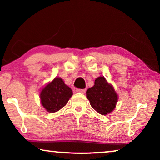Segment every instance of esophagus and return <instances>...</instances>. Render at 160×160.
I'll use <instances>...</instances> for the list:
<instances>
[{
	"mask_svg": "<svg viewBox=\"0 0 160 160\" xmlns=\"http://www.w3.org/2000/svg\"><path fill=\"white\" fill-rule=\"evenodd\" d=\"M76 92H79V93L84 94L85 92H86V89H76Z\"/></svg>",
	"mask_w": 160,
	"mask_h": 160,
	"instance_id": "34e87169",
	"label": "esophagus"
}]
</instances>
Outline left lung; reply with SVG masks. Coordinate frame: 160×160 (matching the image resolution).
<instances>
[{"instance_id": "left-lung-1", "label": "left lung", "mask_w": 160, "mask_h": 160, "mask_svg": "<svg viewBox=\"0 0 160 160\" xmlns=\"http://www.w3.org/2000/svg\"><path fill=\"white\" fill-rule=\"evenodd\" d=\"M86 93L91 106L100 114H108L115 108L117 95L103 76L96 78L95 85L87 89Z\"/></svg>"}]
</instances>
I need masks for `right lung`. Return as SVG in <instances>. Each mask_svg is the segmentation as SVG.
I'll return each mask as SVG.
<instances>
[{"label": "right lung", "instance_id": "right-lung-1", "mask_svg": "<svg viewBox=\"0 0 160 160\" xmlns=\"http://www.w3.org/2000/svg\"><path fill=\"white\" fill-rule=\"evenodd\" d=\"M72 95L71 89L65 84L62 78L56 77L41 90V104L49 112H56L67 104Z\"/></svg>", "mask_w": 160, "mask_h": 160}]
</instances>
